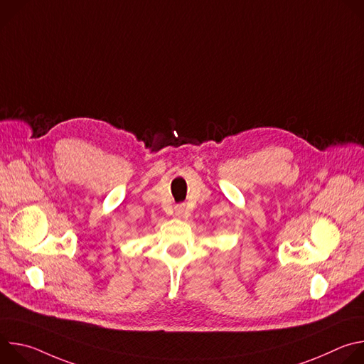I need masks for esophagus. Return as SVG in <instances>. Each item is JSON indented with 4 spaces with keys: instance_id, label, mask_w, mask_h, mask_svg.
Masks as SVG:
<instances>
[{
    "instance_id": "esophagus-1",
    "label": "esophagus",
    "mask_w": 364,
    "mask_h": 364,
    "mask_svg": "<svg viewBox=\"0 0 364 364\" xmlns=\"http://www.w3.org/2000/svg\"><path fill=\"white\" fill-rule=\"evenodd\" d=\"M174 215H176L177 218H181V216L184 215V205H183V204H178V205L174 207Z\"/></svg>"
}]
</instances>
